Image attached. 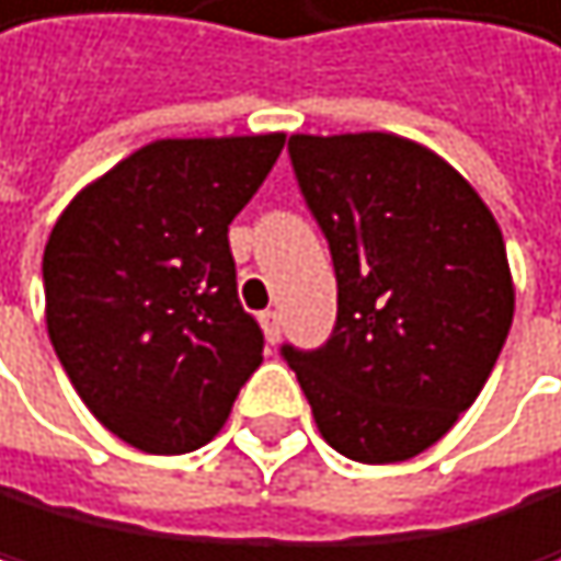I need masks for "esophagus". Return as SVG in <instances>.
Masks as SVG:
<instances>
[{
  "label": "esophagus",
  "mask_w": 561,
  "mask_h": 561,
  "mask_svg": "<svg viewBox=\"0 0 561 561\" xmlns=\"http://www.w3.org/2000/svg\"><path fill=\"white\" fill-rule=\"evenodd\" d=\"M261 328H265V339L275 345L278 339H283V318H278L275 310H265L261 313Z\"/></svg>",
  "instance_id": "esophagus-1"
}]
</instances>
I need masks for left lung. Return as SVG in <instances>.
I'll return each mask as SVG.
<instances>
[{
	"mask_svg": "<svg viewBox=\"0 0 561 561\" xmlns=\"http://www.w3.org/2000/svg\"><path fill=\"white\" fill-rule=\"evenodd\" d=\"M289 160L328 240L339 318L321 348L283 345V359L339 454L409 460L471 409L503 352V233L450 163L398 135H293Z\"/></svg>",
	"mask_w": 561,
	"mask_h": 561,
	"instance_id": "8db88e82",
	"label": "left lung"
}]
</instances>
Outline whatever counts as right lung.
Instances as JSON below:
<instances>
[{"instance_id":"1","label":"right lung","mask_w":561,"mask_h":561,"mask_svg":"<svg viewBox=\"0 0 561 561\" xmlns=\"http://www.w3.org/2000/svg\"><path fill=\"white\" fill-rule=\"evenodd\" d=\"M283 146L278 131L149 142L55 222L41 265L55 356L135 450L205 447L261 366L226 233Z\"/></svg>"}]
</instances>
